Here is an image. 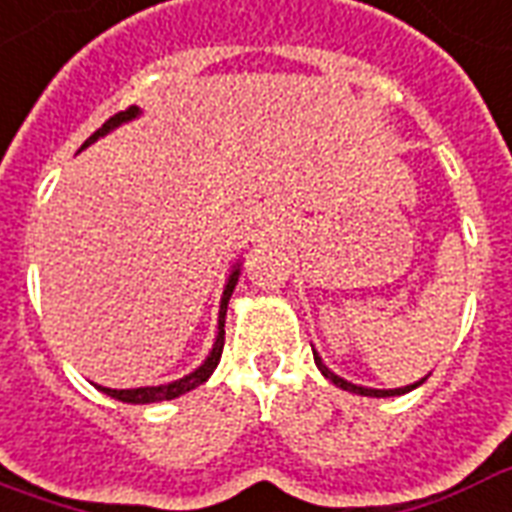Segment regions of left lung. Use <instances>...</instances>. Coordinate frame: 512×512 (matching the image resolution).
<instances>
[{
    "label": "left lung",
    "instance_id": "left-lung-1",
    "mask_svg": "<svg viewBox=\"0 0 512 512\" xmlns=\"http://www.w3.org/2000/svg\"><path fill=\"white\" fill-rule=\"evenodd\" d=\"M312 352H314V363H317V369L323 372L325 380H331L333 385H336V388H342V391L358 393V396H374V399H385V396H401V393L415 391V388H418V385H423V382H426V377H429V374H426L423 380L412 382V385H404V388H391V391H380V388H363V385H355V382H347L344 377H339V374H333L331 369L325 366L323 358H320V352L314 350V347H312Z\"/></svg>",
    "mask_w": 512,
    "mask_h": 512
}]
</instances>
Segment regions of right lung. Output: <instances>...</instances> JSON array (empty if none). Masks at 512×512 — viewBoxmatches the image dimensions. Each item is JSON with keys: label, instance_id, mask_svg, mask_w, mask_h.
Instances as JSON below:
<instances>
[{"label": "right lung", "instance_id": "obj_1", "mask_svg": "<svg viewBox=\"0 0 512 512\" xmlns=\"http://www.w3.org/2000/svg\"><path fill=\"white\" fill-rule=\"evenodd\" d=\"M138 116H140L138 105H132V108H127V111L116 113V116H111V119L105 121L100 130L94 132L92 138L86 140V143H83V146L78 151H83V149H86V146H92L94 140L105 138L108 132H113V130H116V127H121V124H127V121L138 119ZM238 274H241V263H236V266H233V271H230V276H227L225 290H222V301H219L217 339H214V347H211V352H208V355H206V361L200 363L195 372H189L187 377H181V380L165 382V385H146V388H127V391H116V388H102V385H97V391H102V393H105V396H111V399H116V401H124V404H154V401L176 399V396H181V393L195 391L198 385H203V382H206L208 377L214 374L219 358H222V347H225V312H227V301H230V295H233V290H236Z\"/></svg>", "mask_w": 512, "mask_h": 512}]
</instances>
